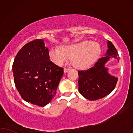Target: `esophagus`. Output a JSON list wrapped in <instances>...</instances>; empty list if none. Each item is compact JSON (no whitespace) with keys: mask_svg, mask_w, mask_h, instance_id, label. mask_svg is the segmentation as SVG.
Returning <instances> with one entry per match:
<instances>
[{"mask_svg":"<svg viewBox=\"0 0 133 133\" xmlns=\"http://www.w3.org/2000/svg\"><path fill=\"white\" fill-rule=\"evenodd\" d=\"M69 70H70V69H68V68L64 69V73H67V72L69 71Z\"/></svg>","mask_w":133,"mask_h":133,"instance_id":"esophagus-1","label":"esophagus"}]
</instances>
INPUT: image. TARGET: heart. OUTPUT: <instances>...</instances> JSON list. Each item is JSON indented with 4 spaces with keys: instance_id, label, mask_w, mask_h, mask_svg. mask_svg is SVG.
<instances>
[{
    "instance_id": "obj_1",
    "label": "heart",
    "mask_w": 133,
    "mask_h": 133,
    "mask_svg": "<svg viewBox=\"0 0 133 133\" xmlns=\"http://www.w3.org/2000/svg\"><path fill=\"white\" fill-rule=\"evenodd\" d=\"M101 54L100 44L88 40L61 45L60 49H50L49 55L53 63L61 66L72 58V63L76 68L84 69L94 64Z\"/></svg>"
}]
</instances>
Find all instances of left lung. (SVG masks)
Listing matches in <instances>:
<instances>
[{"mask_svg": "<svg viewBox=\"0 0 133 133\" xmlns=\"http://www.w3.org/2000/svg\"><path fill=\"white\" fill-rule=\"evenodd\" d=\"M107 45L106 56L100 58L89 69L78 71V91L88 100H96L107 96L114 89L117 82V78L109 74L106 64L111 58L119 61V55L112 42L108 41Z\"/></svg>", "mask_w": 133, "mask_h": 133, "instance_id": "8db88e82", "label": "left lung"}]
</instances>
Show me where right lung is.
<instances>
[{"label":"right lung","mask_w":133,"mask_h":133,"mask_svg":"<svg viewBox=\"0 0 133 133\" xmlns=\"http://www.w3.org/2000/svg\"><path fill=\"white\" fill-rule=\"evenodd\" d=\"M14 81L21 96L33 105L45 107L56 94L63 68L50 60L43 39L23 46L13 64Z\"/></svg>","instance_id":"right-lung-1"}]
</instances>
